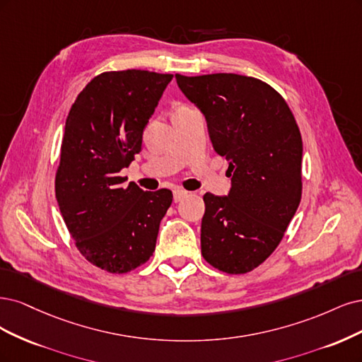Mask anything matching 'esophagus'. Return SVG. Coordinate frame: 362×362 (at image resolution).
Wrapping results in <instances>:
<instances>
[{
  "label": "esophagus",
  "mask_w": 362,
  "mask_h": 362,
  "mask_svg": "<svg viewBox=\"0 0 362 362\" xmlns=\"http://www.w3.org/2000/svg\"><path fill=\"white\" fill-rule=\"evenodd\" d=\"M188 191H185V189H174L173 191V197H174V202L176 203H179V202H182L185 197H188Z\"/></svg>",
  "instance_id": "esophagus-1"
}]
</instances>
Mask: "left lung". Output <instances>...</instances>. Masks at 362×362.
Returning <instances> with one entry per match:
<instances>
[{"instance_id": "1", "label": "left lung", "mask_w": 362, "mask_h": 362, "mask_svg": "<svg viewBox=\"0 0 362 362\" xmlns=\"http://www.w3.org/2000/svg\"><path fill=\"white\" fill-rule=\"evenodd\" d=\"M200 110L218 155L228 160V195L206 192L202 254L226 274H247L281 242L302 195V138L269 84L236 74L176 75Z\"/></svg>"}]
</instances>
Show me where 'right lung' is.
<instances>
[{
    "label": "right lung",
    "instance_id": "1",
    "mask_svg": "<svg viewBox=\"0 0 362 362\" xmlns=\"http://www.w3.org/2000/svg\"><path fill=\"white\" fill-rule=\"evenodd\" d=\"M170 74L103 72L69 111L55 174V197L66 227L84 257L111 274L144 264L156 247L170 189L123 186L119 173L141 151L143 131Z\"/></svg>",
    "mask_w": 362,
    "mask_h": 362
}]
</instances>
